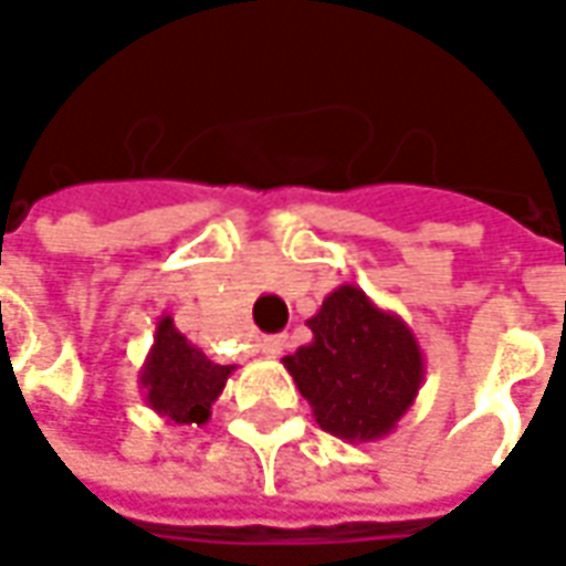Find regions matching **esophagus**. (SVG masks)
I'll list each match as a JSON object with an SVG mask.
<instances>
[{
  "label": "esophagus",
  "instance_id": "1",
  "mask_svg": "<svg viewBox=\"0 0 566 566\" xmlns=\"http://www.w3.org/2000/svg\"><path fill=\"white\" fill-rule=\"evenodd\" d=\"M286 346H290V337H264L261 339V356L280 359L286 353Z\"/></svg>",
  "mask_w": 566,
  "mask_h": 566
}]
</instances>
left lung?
<instances>
[{"mask_svg":"<svg viewBox=\"0 0 566 566\" xmlns=\"http://www.w3.org/2000/svg\"><path fill=\"white\" fill-rule=\"evenodd\" d=\"M312 343L283 365L315 422L349 444L387 438L424 380V353L400 315L343 283L308 317Z\"/></svg>","mask_w":566,"mask_h":566,"instance_id":"1","label":"left lung"}]
</instances>
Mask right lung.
<instances>
[{"label": "right lung", "instance_id": "1", "mask_svg": "<svg viewBox=\"0 0 566 566\" xmlns=\"http://www.w3.org/2000/svg\"><path fill=\"white\" fill-rule=\"evenodd\" d=\"M235 365L210 361L176 327V321L164 315L157 321L154 346L138 371V384L147 406L166 419V424H207L210 406L223 394Z\"/></svg>", "mask_w": 566, "mask_h": 566}]
</instances>
